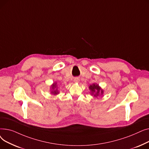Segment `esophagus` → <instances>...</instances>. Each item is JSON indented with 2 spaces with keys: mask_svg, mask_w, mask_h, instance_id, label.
I'll use <instances>...</instances> for the list:
<instances>
[{
  "mask_svg": "<svg viewBox=\"0 0 149 149\" xmlns=\"http://www.w3.org/2000/svg\"><path fill=\"white\" fill-rule=\"evenodd\" d=\"M74 81L75 83H78V82H79V79H75L74 80Z\"/></svg>",
  "mask_w": 149,
  "mask_h": 149,
  "instance_id": "1",
  "label": "esophagus"
}]
</instances>
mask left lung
<instances>
[{
	"instance_id": "obj_1",
	"label": "left lung",
	"mask_w": 149,
	"mask_h": 149,
	"mask_svg": "<svg viewBox=\"0 0 149 149\" xmlns=\"http://www.w3.org/2000/svg\"><path fill=\"white\" fill-rule=\"evenodd\" d=\"M91 95L94 97L98 98V97L103 95L104 91L97 83H93L89 86Z\"/></svg>"
}]
</instances>
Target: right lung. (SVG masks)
<instances>
[{"label": "right lung", "instance_id": "1", "mask_svg": "<svg viewBox=\"0 0 149 149\" xmlns=\"http://www.w3.org/2000/svg\"><path fill=\"white\" fill-rule=\"evenodd\" d=\"M50 93L54 95H58V93H60V91H58V86H57V82H55L52 84L51 85V86H50Z\"/></svg>", "mask_w": 149, "mask_h": 149}]
</instances>
